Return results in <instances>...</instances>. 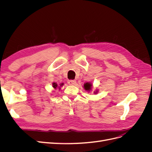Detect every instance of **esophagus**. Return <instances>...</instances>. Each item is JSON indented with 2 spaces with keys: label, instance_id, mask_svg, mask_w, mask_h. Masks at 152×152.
I'll use <instances>...</instances> for the list:
<instances>
[{
  "label": "esophagus",
  "instance_id": "obj_1",
  "mask_svg": "<svg viewBox=\"0 0 152 152\" xmlns=\"http://www.w3.org/2000/svg\"><path fill=\"white\" fill-rule=\"evenodd\" d=\"M68 84L69 85H75L76 84V80H70L68 81Z\"/></svg>",
  "mask_w": 152,
  "mask_h": 152
}]
</instances>
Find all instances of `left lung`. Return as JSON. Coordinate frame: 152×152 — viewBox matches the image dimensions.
I'll return each mask as SVG.
<instances>
[{"label": "left lung", "mask_w": 152, "mask_h": 152, "mask_svg": "<svg viewBox=\"0 0 152 152\" xmlns=\"http://www.w3.org/2000/svg\"><path fill=\"white\" fill-rule=\"evenodd\" d=\"M84 88L86 91H91V90L92 89V84L91 83H90V82H87V83H85L84 84ZM98 91H96V92H94V94H97L98 93Z\"/></svg>", "instance_id": "8db88e82"}]
</instances>
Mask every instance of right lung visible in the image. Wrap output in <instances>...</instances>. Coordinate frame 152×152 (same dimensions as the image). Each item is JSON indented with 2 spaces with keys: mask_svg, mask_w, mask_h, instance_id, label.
Returning a JSON list of instances; mask_svg holds the SVG:
<instances>
[{
  "mask_svg": "<svg viewBox=\"0 0 152 152\" xmlns=\"http://www.w3.org/2000/svg\"><path fill=\"white\" fill-rule=\"evenodd\" d=\"M63 83H61V84H60V85H59V86H58V85L56 83V82H54V83H53V87H54V89H57V88H58L59 89H60V87H61V86H63Z\"/></svg>",
  "mask_w": 152,
  "mask_h": 152,
  "instance_id": "obj_1",
  "label": "right lung"
}]
</instances>
